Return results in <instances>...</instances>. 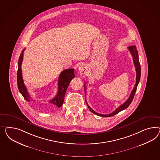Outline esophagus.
<instances>
[{
	"label": "esophagus",
	"mask_w": 160,
	"mask_h": 160,
	"mask_svg": "<svg viewBox=\"0 0 160 160\" xmlns=\"http://www.w3.org/2000/svg\"><path fill=\"white\" fill-rule=\"evenodd\" d=\"M78 71L80 72V73L82 74H84L86 73V66L84 65H80L78 68Z\"/></svg>",
	"instance_id": "1"
}]
</instances>
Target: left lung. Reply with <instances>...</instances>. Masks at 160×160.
<instances>
[{"instance_id": "left-lung-1", "label": "left lung", "mask_w": 160, "mask_h": 160, "mask_svg": "<svg viewBox=\"0 0 160 160\" xmlns=\"http://www.w3.org/2000/svg\"><path fill=\"white\" fill-rule=\"evenodd\" d=\"M128 49L129 50L130 53L132 54V57H133V63H134V66H135V68H136V84L134 85V88L132 90V91L130 93V95L129 98L126 100V101H125L123 104L122 105H121L120 107H119L118 108H117L116 110H115L113 112L111 113H109L108 115H102V114H99L98 113L96 112L94 110H92L90 107L87 104V103L86 100V102L87 105L88 106V108H89L90 111H91V112L94 113L95 115H99L100 117H110L113 116L117 114L119 112L122 111V110L123 109H125L126 108H128L130 104H131L132 101H133V99L134 98V94H135V92L136 91V89H137V87L138 86V82L140 81V76H141V68H140V62H139V59H138V50L136 49V47L134 46V45H132V46H130L128 48ZM84 88H85V93L86 92V84L84 85Z\"/></svg>"}]
</instances>
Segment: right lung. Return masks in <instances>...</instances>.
<instances>
[{
    "label": "right lung",
    "mask_w": 160,
    "mask_h": 160,
    "mask_svg": "<svg viewBox=\"0 0 160 160\" xmlns=\"http://www.w3.org/2000/svg\"><path fill=\"white\" fill-rule=\"evenodd\" d=\"M26 48L22 51V53L20 54L18 63V76H17V81H18V88L20 92L23 96L26 101H30V96L29 95L22 77V63L23 59V53L24 52ZM74 69H68L64 70L61 72L58 79V91L56 96L52 99L49 101V104L44 105L42 109L45 111H51L58 107L60 108L64 101L65 94L67 90V88L69 86V84L71 80L75 76L74 73Z\"/></svg>",
    "instance_id": "add662e5"
}]
</instances>
